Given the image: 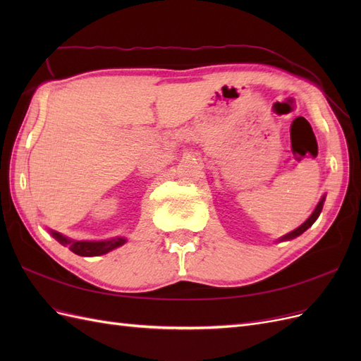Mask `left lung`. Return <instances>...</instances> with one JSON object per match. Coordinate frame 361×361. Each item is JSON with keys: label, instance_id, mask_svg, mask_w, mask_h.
<instances>
[{"label": "left lung", "instance_id": "left-lung-1", "mask_svg": "<svg viewBox=\"0 0 361 361\" xmlns=\"http://www.w3.org/2000/svg\"><path fill=\"white\" fill-rule=\"evenodd\" d=\"M324 202H325V194L322 195V199L319 200V203L316 204V207H314V211L312 212V215L307 218V220H305L300 227H297L295 228V231H292V232H289V233H286L285 236H281V238H279L277 241L279 243H281V241H290V239H293V238H297V236H300L301 233H304L305 231H307V228L318 220V216H319V214H321V211H322V206H324Z\"/></svg>", "mask_w": 361, "mask_h": 361}]
</instances>
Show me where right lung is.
Returning <instances> with one entry per match:
<instances>
[{
  "label": "right lung",
  "instance_id": "1",
  "mask_svg": "<svg viewBox=\"0 0 361 361\" xmlns=\"http://www.w3.org/2000/svg\"><path fill=\"white\" fill-rule=\"evenodd\" d=\"M48 231L61 245L69 247V250L73 251L75 255L85 256V257L106 255V253H110L111 250L123 245L126 243L125 236H116L111 239H104V241H76V239L64 236L60 232L52 231V228H48Z\"/></svg>",
  "mask_w": 361,
  "mask_h": 361
}]
</instances>
